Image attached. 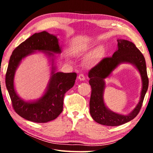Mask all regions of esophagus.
<instances>
[{"instance_id": "1", "label": "esophagus", "mask_w": 153, "mask_h": 153, "mask_svg": "<svg viewBox=\"0 0 153 153\" xmlns=\"http://www.w3.org/2000/svg\"><path fill=\"white\" fill-rule=\"evenodd\" d=\"M78 79L79 80H81V81H84V80H85V79H86V77H85L84 74H79V76H78Z\"/></svg>"}]
</instances>
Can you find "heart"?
Returning a JSON list of instances; mask_svg holds the SVG:
<instances>
[{"mask_svg":"<svg viewBox=\"0 0 153 153\" xmlns=\"http://www.w3.org/2000/svg\"><path fill=\"white\" fill-rule=\"evenodd\" d=\"M95 61H96L95 59L92 57V58H90L87 61V63L88 65H92V64H94L95 63Z\"/></svg>","mask_w":153,"mask_h":153,"instance_id":"b5f03b06","label":"heart"}]
</instances>
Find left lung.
Masks as SVG:
<instances>
[{
  "mask_svg": "<svg viewBox=\"0 0 153 153\" xmlns=\"http://www.w3.org/2000/svg\"><path fill=\"white\" fill-rule=\"evenodd\" d=\"M118 49L112 56L103 58L88 72L92 92L90 100V113L96 122L108 126H117L132 120L139 113L149 87L146 61L136 45L128 40L118 39ZM121 62L134 64L139 69L143 80V89L139 104L128 116L120 115L105 107L103 100L104 79Z\"/></svg>",
  "mask_w": 153,
  "mask_h": 153,
  "instance_id": "obj_1",
  "label": "left lung"
}]
</instances>
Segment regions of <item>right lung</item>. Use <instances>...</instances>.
<instances>
[{
	"mask_svg": "<svg viewBox=\"0 0 153 153\" xmlns=\"http://www.w3.org/2000/svg\"><path fill=\"white\" fill-rule=\"evenodd\" d=\"M36 51L60 53L61 48L55 36L45 32L36 33L14 49L10 57L5 76V83L11 98L12 106L18 115L28 121L46 123L55 120L63 111V99L67 91L74 86L77 74L55 72L52 68V77L43 97L36 102H25L18 97L14 88V76L21 61Z\"/></svg>",
	"mask_w": 153,
	"mask_h": 153,
	"instance_id": "add662e5",
	"label": "right lung"
}]
</instances>
